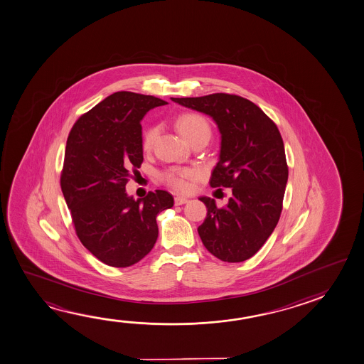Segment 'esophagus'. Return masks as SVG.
Wrapping results in <instances>:
<instances>
[{
    "mask_svg": "<svg viewBox=\"0 0 364 364\" xmlns=\"http://www.w3.org/2000/svg\"><path fill=\"white\" fill-rule=\"evenodd\" d=\"M189 202V199L185 197H175V205H183L185 203Z\"/></svg>",
    "mask_w": 364,
    "mask_h": 364,
    "instance_id": "esophagus-1",
    "label": "esophagus"
}]
</instances>
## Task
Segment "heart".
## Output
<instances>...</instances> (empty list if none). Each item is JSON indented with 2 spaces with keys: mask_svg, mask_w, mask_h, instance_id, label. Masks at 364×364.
Returning <instances> with one entry per match:
<instances>
[{
  "mask_svg": "<svg viewBox=\"0 0 364 364\" xmlns=\"http://www.w3.org/2000/svg\"><path fill=\"white\" fill-rule=\"evenodd\" d=\"M178 128L183 137L188 141L191 137L197 136L199 133H209L210 134V128H209L208 122L203 118L199 114L188 113L180 117L178 120ZM157 129L156 128H149L144 132V147H149L156 137ZM196 176V173L191 168H171L164 173V178L168 184L171 185L175 189L179 191H186L189 180Z\"/></svg>",
  "mask_w": 364,
  "mask_h": 364,
  "instance_id": "obj_1",
  "label": "heart"
}]
</instances>
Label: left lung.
<instances>
[{
  "label": "left lung",
  "mask_w": 364,
  "mask_h": 364,
  "mask_svg": "<svg viewBox=\"0 0 364 364\" xmlns=\"http://www.w3.org/2000/svg\"><path fill=\"white\" fill-rule=\"evenodd\" d=\"M171 100L208 115L217 124L220 155L209 184L232 188V196L223 208L212 198H199L207 217L198 233L205 249L222 262H245L260 250L279 220L288 180L279 131L260 107L241 96Z\"/></svg>",
  "instance_id": "8db88e82"
}]
</instances>
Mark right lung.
Segmentation results:
<instances>
[{
	"label": "right lung",
	"instance_id": "add662e5",
	"mask_svg": "<svg viewBox=\"0 0 364 364\" xmlns=\"http://www.w3.org/2000/svg\"><path fill=\"white\" fill-rule=\"evenodd\" d=\"M167 102L118 91L84 114L67 139L60 186L78 239L100 262L125 268L142 260L159 236L157 215L171 208L168 191L128 196L132 168L144 161L141 120Z\"/></svg>",
	"mask_w": 364,
	"mask_h": 364
}]
</instances>
